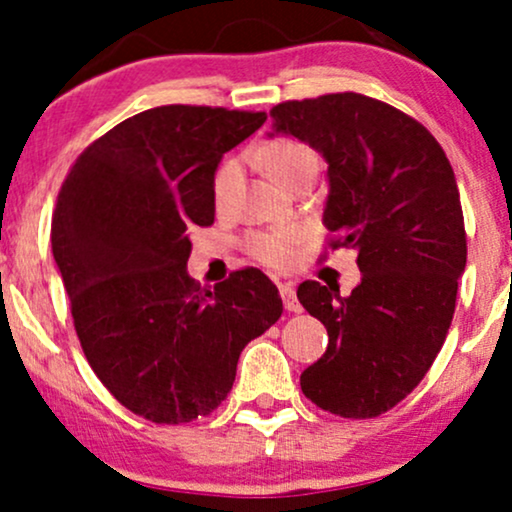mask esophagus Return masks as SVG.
Instances as JSON below:
<instances>
[{
    "label": "esophagus",
    "mask_w": 512,
    "mask_h": 512,
    "mask_svg": "<svg viewBox=\"0 0 512 512\" xmlns=\"http://www.w3.org/2000/svg\"><path fill=\"white\" fill-rule=\"evenodd\" d=\"M280 296H282V304H285L289 313H299L301 311L299 299H296V289L292 285H280Z\"/></svg>",
    "instance_id": "1"
}]
</instances>
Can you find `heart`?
I'll use <instances>...</instances> for the list:
<instances>
[{
  "instance_id": "obj_1",
  "label": "heart",
  "mask_w": 512,
  "mask_h": 512,
  "mask_svg": "<svg viewBox=\"0 0 512 512\" xmlns=\"http://www.w3.org/2000/svg\"><path fill=\"white\" fill-rule=\"evenodd\" d=\"M261 161L268 168V173L289 187L294 180L304 178V175H315L318 170V156L308 144L292 140V137H280V140L268 142L261 149ZM239 178V163L235 159H227L218 168L216 178H213V197L216 204H225L230 197L232 187ZM301 242L299 227H280V230L270 232H254L246 239V249L256 261L266 263L270 268H287L296 256V244Z\"/></svg>"
}]
</instances>
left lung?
Returning a JSON list of instances; mask_svg holds the SVG:
<instances>
[{"instance_id": "obj_1", "label": "left lung", "mask_w": 512, "mask_h": 512, "mask_svg": "<svg viewBox=\"0 0 512 512\" xmlns=\"http://www.w3.org/2000/svg\"><path fill=\"white\" fill-rule=\"evenodd\" d=\"M270 118L323 154L330 246L356 249L363 273L349 296L299 285L330 337L301 389L334 415L377 418L427 375L456 311L468 242L453 168L425 125L365 94L282 102Z\"/></svg>"}]
</instances>
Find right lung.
Returning a JSON list of instances; mask_svg holds the SVG:
<instances>
[{
    "instance_id": "add662e5",
    "label": "right lung",
    "mask_w": 512,
    "mask_h": 512,
    "mask_svg": "<svg viewBox=\"0 0 512 512\" xmlns=\"http://www.w3.org/2000/svg\"><path fill=\"white\" fill-rule=\"evenodd\" d=\"M263 111L170 104L142 111L75 159L52 216V254L94 375L135 415L182 425L230 394L239 353L282 315L261 270L201 289L189 230L213 225L225 151Z\"/></svg>"
}]
</instances>
